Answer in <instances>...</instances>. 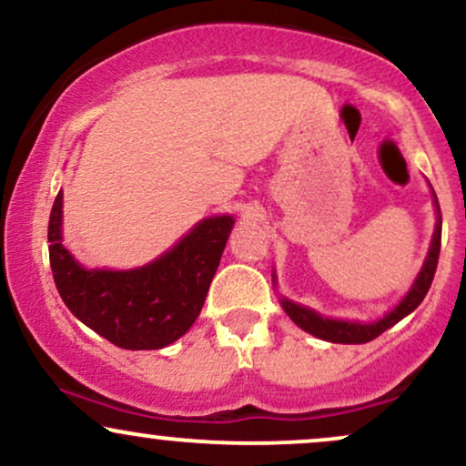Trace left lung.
<instances>
[{"label": "left lung", "mask_w": 466, "mask_h": 466, "mask_svg": "<svg viewBox=\"0 0 466 466\" xmlns=\"http://www.w3.org/2000/svg\"><path fill=\"white\" fill-rule=\"evenodd\" d=\"M434 203H436V212H438V223H436V232L434 238H431L430 251H427L425 265H422L419 278L414 280V285L408 291V296L400 300L397 307L390 311L386 318L377 319L372 324H360V322H341V319H329L322 318L319 313L311 311V309L300 307V304L291 302V300H282V309L289 318L293 319L302 330L311 333L319 339L326 341H335V344H366V341H372L374 337H379L383 330H388L390 326H394L405 315H410L416 307L422 302V298L427 296L430 291L431 280H434L436 267H438V254H441V232H442V218H441V208H438V199L434 195Z\"/></svg>", "instance_id": "left-lung-1"}]
</instances>
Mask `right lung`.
<instances>
[{
  "label": "right lung",
  "mask_w": 466,
  "mask_h": 466,
  "mask_svg": "<svg viewBox=\"0 0 466 466\" xmlns=\"http://www.w3.org/2000/svg\"><path fill=\"white\" fill-rule=\"evenodd\" d=\"M63 192L50 212V267L66 307L117 349L157 350L199 318L234 218H203L173 249L129 271L85 269L63 245Z\"/></svg>",
  "instance_id": "obj_1"
}]
</instances>
